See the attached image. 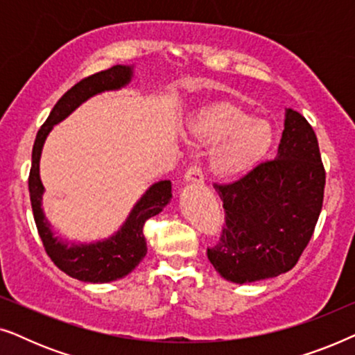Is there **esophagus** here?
<instances>
[{"instance_id":"esophagus-1","label":"esophagus","mask_w":355,"mask_h":355,"mask_svg":"<svg viewBox=\"0 0 355 355\" xmlns=\"http://www.w3.org/2000/svg\"><path fill=\"white\" fill-rule=\"evenodd\" d=\"M184 179H186L187 182H197V184L203 182L202 168L198 166V164H191V166L187 168L186 174H184Z\"/></svg>"}]
</instances>
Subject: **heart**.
I'll use <instances>...</instances> for the list:
<instances>
[{
  "mask_svg": "<svg viewBox=\"0 0 355 355\" xmlns=\"http://www.w3.org/2000/svg\"><path fill=\"white\" fill-rule=\"evenodd\" d=\"M189 134L197 142H218L210 166L221 178L249 173L273 145V128L268 121L250 118V111L232 100H216L198 108L189 121Z\"/></svg>",
  "mask_w": 355,
  "mask_h": 355,
  "instance_id": "obj_1",
  "label": "heart"
}]
</instances>
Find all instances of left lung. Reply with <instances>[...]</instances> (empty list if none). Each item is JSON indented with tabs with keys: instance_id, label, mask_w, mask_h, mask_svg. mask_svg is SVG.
I'll list each match as a JSON object with an SVG mask.
<instances>
[{
	"instance_id": "1",
	"label": "left lung",
	"mask_w": 355,
	"mask_h": 355,
	"mask_svg": "<svg viewBox=\"0 0 355 355\" xmlns=\"http://www.w3.org/2000/svg\"><path fill=\"white\" fill-rule=\"evenodd\" d=\"M324 166L307 119L286 111L278 155L227 184H213L225 208L220 239L207 255L232 283L293 270L312 239L324 193Z\"/></svg>"
}]
</instances>
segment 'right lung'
Listing matches in <instances>:
<instances>
[{"label": "right lung", "instance_id": "add662e5", "mask_svg": "<svg viewBox=\"0 0 355 355\" xmlns=\"http://www.w3.org/2000/svg\"><path fill=\"white\" fill-rule=\"evenodd\" d=\"M132 76V69L128 66L116 64L110 69L96 72L72 85L64 95L58 100L45 123L38 129L35 144L32 150V166L28 174V192L35 220L38 236L43 242L46 254L58 268L85 283H110L129 275L147 254V241L144 236V225L150 218L158 215L171 198V182L159 181L145 192L130 211L128 221L118 231V234L108 241L96 242L89 245H67L58 241L50 230L42 210L43 184L38 174V163L48 132L53 125L60 123L67 114L72 113L82 101L103 90H114L128 84Z\"/></svg>", "mask_w": 355, "mask_h": 355}]
</instances>
